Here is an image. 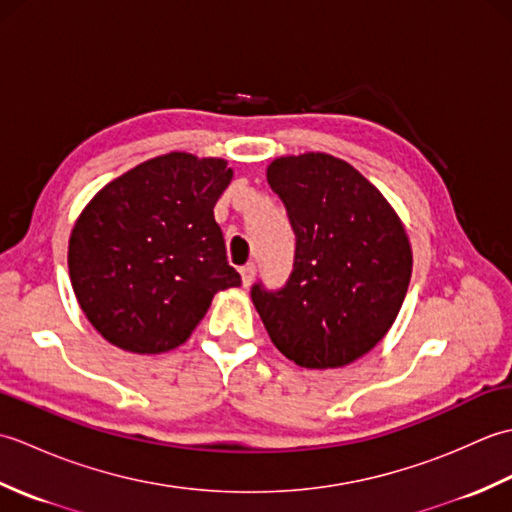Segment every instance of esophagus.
<instances>
[{
  "instance_id": "34e87169",
  "label": "esophagus",
  "mask_w": 512,
  "mask_h": 512,
  "mask_svg": "<svg viewBox=\"0 0 512 512\" xmlns=\"http://www.w3.org/2000/svg\"><path fill=\"white\" fill-rule=\"evenodd\" d=\"M239 275H242V284L250 286V284H253L255 275H257V266L255 264H246V266L239 268Z\"/></svg>"
}]
</instances>
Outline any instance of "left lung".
<instances>
[{"mask_svg": "<svg viewBox=\"0 0 512 512\" xmlns=\"http://www.w3.org/2000/svg\"><path fill=\"white\" fill-rule=\"evenodd\" d=\"M268 184L295 233L281 288H250L270 341L301 367H343L383 339L405 301L411 248L398 215L347 162L277 158Z\"/></svg>", "mask_w": 512, "mask_h": 512, "instance_id": "1", "label": "left lung"}]
</instances>
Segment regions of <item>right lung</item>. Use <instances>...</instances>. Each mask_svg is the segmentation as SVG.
<instances>
[{"label": "right lung", "mask_w": 512, "mask_h": 512, "mask_svg": "<svg viewBox=\"0 0 512 512\" xmlns=\"http://www.w3.org/2000/svg\"><path fill=\"white\" fill-rule=\"evenodd\" d=\"M224 160L167 154L107 184L70 237L74 295L112 345L160 354L189 339L217 290L242 284L213 206Z\"/></svg>", "instance_id": "add662e5"}]
</instances>
